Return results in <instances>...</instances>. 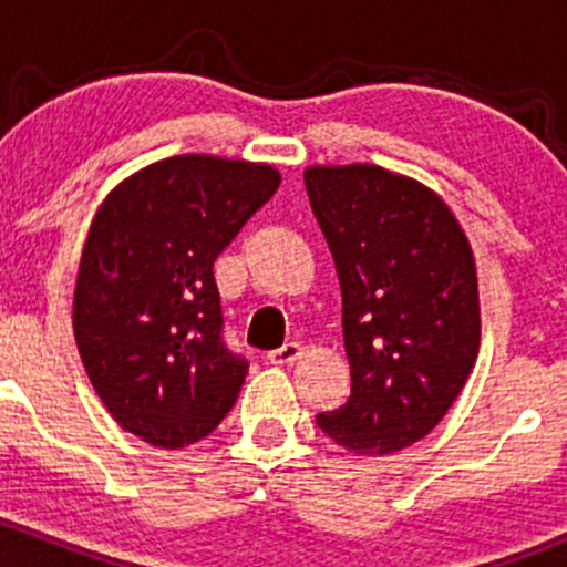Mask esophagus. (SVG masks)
Here are the masks:
<instances>
[{
	"label": "esophagus",
	"instance_id": "34e87169",
	"mask_svg": "<svg viewBox=\"0 0 567 567\" xmlns=\"http://www.w3.org/2000/svg\"><path fill=\"white\" fill-rule=\"evenodd\" d=\"M301 357H305V348H301L299 342H285L282 348H277V351L268 353V362H271V364H293V362H299Z\"/></svg>",
	"mask_w": 567,
	"mask_h": 567
}]
</instances>
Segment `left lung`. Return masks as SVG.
<instances>
[{
	"label": "left lung",
	"mask_w": 567,
	"mask_h": 567,
	"mask_svg": "<svg viewBox=\"0 0 567 567\" xmlns=\"http://www.w3.org/2000/svg\"><path fill=\"white\" fill-rule=\"evenodd\" d=\"M305 186L342 290L351 394L318 414L359 455L425 439L455 403L480 351L477 268L450 205L375 164L307 167Z\"/></svg>",
	"instance_id": "1"
}]
</instances>
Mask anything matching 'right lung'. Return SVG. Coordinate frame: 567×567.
<instances>
[{"instance_id": "1", "label": "right lung", "mask_w": 567, "mask_h": 567, "mask_svg": "<svg viewBox=\"0 0 567 567\" xmlns=\"http://www.w3.org/2000/svg\"><path fill=\"white\" fill-rule=\"evenodd\" d=\"M271 164L188 153L99 205L79 260L73 337L123 431L164 450L208 436L249 364L221 342L214 260L279 188Z\"/></svg>"}]
</instances>
